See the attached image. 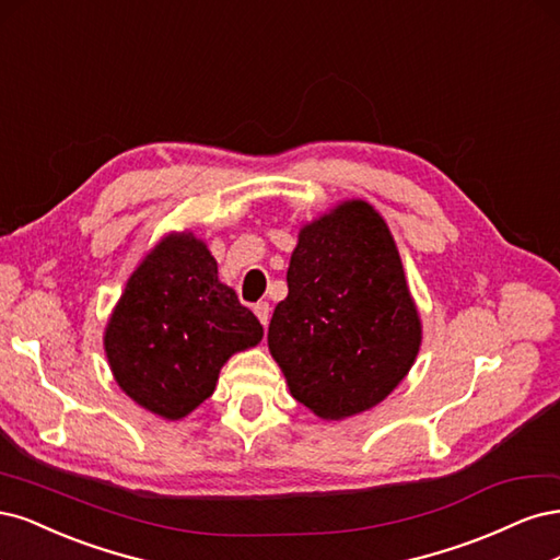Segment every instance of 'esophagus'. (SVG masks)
<instances>
[{
  "label": "esophagus",
  "instance_id": "esophagus-1",
  "mask_svg": "<svg viewBox=\"0 0 560 560\" xmlns=\"http://www.w3.org/2000/svg\"><path fill=\"white\" fill-rule=\"evenodd\" d=\"M254 312H256V316H258V320L262 323V326H267V323H269V312H272V306H269V302H258L254 306Z\"/></svg>",
  "mask_w": 560,
  "mask_h": 560
}]
</instances>
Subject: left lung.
Listing matches in <instances>:
<instances>
[{"mask_svg":"<svg viewBox=\"0 0 560 560\" xmlns=\"http://www.w3.org/2000/svg\"><path fill=\"white\" fill-rule=\"evenodd\" d=\"M285 281L267 345L293 398L326 421L388 398L417 360L421 318L382 213L347 200L306 223Z\"/></svg>","mask_w":560,"mask_h":560,"instance_id":"obj_1","label":"left lung"}]
</instances>
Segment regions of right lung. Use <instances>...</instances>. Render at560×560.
Here are the masks:
<instances>
[{
    "label": "right lung",
    "instance_id": "right-lung-1",
    "mask_svg": "<svg viewBox=\"0 0 560 560\" xmlns=\"http://www.w3.org/2000/svg\"><path fill=\"white\" fill-rule=\"evenodd\" d=\"M260 339V320L221 283L207 244L172 232L128 279L106 323L104 351L128 398L178 421L213 393L230 355Z\"/></svg>",
    "mask_w": 560,
    "mask_h": 560
}]
</instances>
